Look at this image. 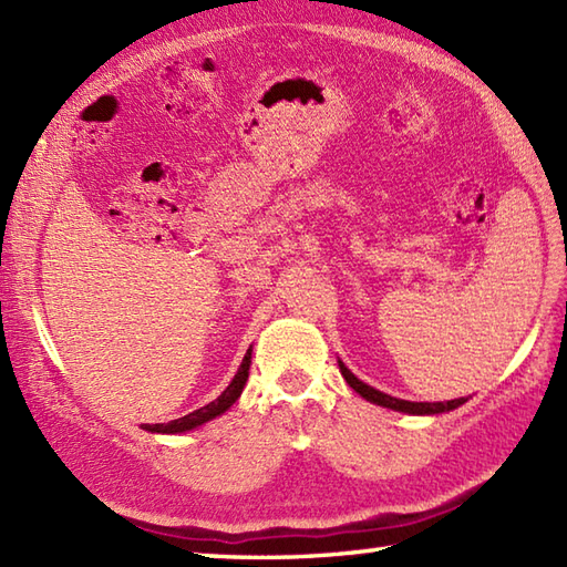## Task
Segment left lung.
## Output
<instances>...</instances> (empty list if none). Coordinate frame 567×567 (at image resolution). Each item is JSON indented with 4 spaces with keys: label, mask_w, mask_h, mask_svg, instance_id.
Masks as SVG:
<instances>
[{
    "label": "left lung",
    "mask_w": 567,
    "mask_h": 567,
    "mask_svg": "<svg viewBox=\"0 0 567 567\" xmlns=\"http://www.w3.org/2000/svg\"><path fill=\"white\" fill-rule=\"evenodd\" d=\"M339 368H341V375L343 380L351 384V388L363 396V400L378 404V406H388V409H394V412H404V414H443V412H451V409H457L461 404H465L467 400L465 396H461V400H451V402H406V400H396V396H390L384 394L375 388H370V384H365L363 380H358L351 370H348L341 360H339Z\"/></svg>",
    "instance_id": "8db88e82"
}]
</instances>
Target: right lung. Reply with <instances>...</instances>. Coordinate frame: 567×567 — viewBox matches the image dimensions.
<instances>
[{"label": "right lung", "instance_id": "right-lung-1", "mask_svg": "<svg viewBox=\"0 0 567 567\" xmlns=\"http://www.w3.org/2000/svg\"><path fill=\"white\" fill-rule=\"evenodd\" d=\"M248 370H250V348H248V353L244 355V363H240L231 384H228V388L219 396H216L214 402H209L207 406H202V409H195V412L187 414V416L167 421V424H143V429L153 431V433H183V431H192V429H197L202 424H207V421L224 414L226 409L238 400L240 392H244V384L248 380Z\"/></svg>", "mask_w": 567, "mask_h": 567}]
</instances>
